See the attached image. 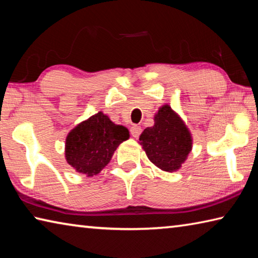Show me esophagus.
I'll return each instance as SVG.
<instances>
[{
	"mask_svg": "<svg viewBox=\"0 0 258 258\" xmlns=\"http://www.w3.org/2000/svg\"><path fill=\"white\" fill-rule=\"evenodd\" d=\"M130 131H131V134H132L134 138H139L140 134H141V132H142V128H141V126H139V125H133Z\"/></svg>",
	"mask_w": 258,
	"mask_h": 258,
	"instance_id": "esophagus-1",
	"label": "esophagus"
}]
</instances>
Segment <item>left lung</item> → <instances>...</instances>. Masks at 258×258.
Returning <instances> with one entry per match:
<instances>
[{
	"label": "left lung",
	"mask_w": 258,
	"mask_h": 258,
	"mask_svg": "<svg viewBox=\"0 0 258 258\" xmlns=\"http://www.w3.org/2000/svg\"><path fill=\"white\" fill-rule=\"evenodd\" d=\"M140 141L148 158L166 172L180 168L192 148L190 132L169 106L159 109L155 125L143 131Z\"/></svg>",
	"instance_id": "left-lung-1"
}]
</instances>
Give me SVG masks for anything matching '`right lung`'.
<instances>
[{
	"mask_svg": "<svg viewBox=\"0 0 258 258\" xmlns=\"http://www.w3.org/2000/svg\"><path fill=\"white\" fill-rule=\"evenodd\" d=\"M128 131L98 112L76 126L66 140V159L77 172L98 174L110 161L113 151L128 139Z\"/></svg>",
	"mask_w": 258,
	"mask_h": 258,
	"instance_id": "obj_1",
	"label": "right lung"
}]
</instances>
